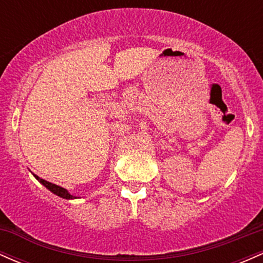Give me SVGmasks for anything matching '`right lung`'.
<instances>
[{
    "instance_id": "add662e5",
    "label": "right lung",
    "mask_w": 263,
    "mask_h": 263,
    "mask_svg": "<svg viewBox=\"0 0 263 263\" xmlns=\"http://www.w3.org/2000/svg\"><path fill=\"white\" fill-rule=\"evenodd\" d=\"M33 176H34V178L38 180L39 183L43 184L45 188H47L48 190H50V192H52L53 194L58 195V197L63 198V199H68V200H70V199H77V197L71 195L70 193H69L65 188H63V186H59V185H57V184L47 182V180L42 179V178H39L38 176H35V174H33Z\"/></svg>"
}]
</instances>
